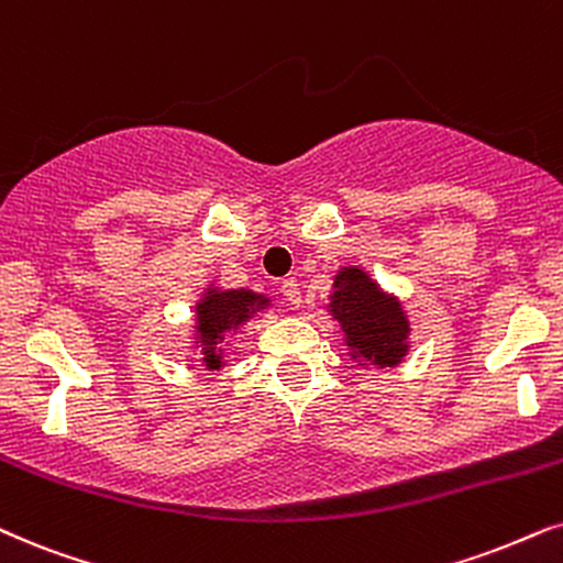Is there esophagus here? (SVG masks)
Masks as SVG:
<instances>
[{"mask_svg": "<svg viewBox=\"0 0 563 563\" xmlns=\"http://www.w3.org/2000/svg\"><path fill=\"white\" fill-rule=\"evenodd\" d=\"M282 295L289 305H295V308H299V302H302V291H299L295 279H284L282 282Z\"/></svg>", "mask_w": 563, "mask_h": 563, "instance_id": "1", "label": "esophagus"}]
</instances>
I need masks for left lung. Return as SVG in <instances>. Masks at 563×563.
<instances>
[{"label":"left lung","instance_id":"1","mask_svg":"<svg viewBox=\"0 0 563 563\" xmlns=\"http://www.w3.org/2000/svg\"><path fill=\"white\" fill-rule=\"evenodd\" d=\"M325 310L341 325L356 367H398L411 349V320L404 302L362 266H341L335 272Z\"/></svg>","mask_w":563,"mask_h":563}]
</instances>
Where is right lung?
Segmentation results:
<instances>
[{
    "label": "right lung",
    "mask_w": 563,
    "mask_h": 563,
    "mask_svg": "<svg viewBox=\"0 0 563 563\" xmlns=\"http://www.w3.org/2000/svg\"><path fill=\"white\" fill-rule=\"evenodd\" d=\"M272 305V297L253 289H222L217 284L203 287L199 302L194 308L191 352L199 354L201 367L219 372L228 367L224 360V335L238 333L247 320L264 312Z\"/></svg>",
    "instance_id": "right-lung-1"
}]
</instances>
